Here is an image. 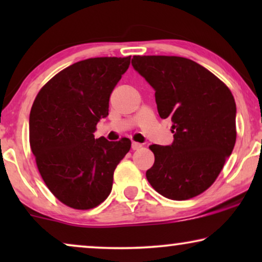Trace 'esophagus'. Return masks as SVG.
I'll use <instances>...</instances> for the list:
<instances>
[{
  "label": "esophagus",
  "instance_id": "obj_1",
  "mask_svg": "<svg viewBox=\"0 0 262 262\" xmlns=\"http://www.w3.org/2000/svg\"><path fill=\"white\" fill-rule=\"evenodd\" d=\"M131 148H132V150H138V149L142 148V144H141V143H137V142H132Z\"/></svg>",
  "mask_w": 262,
  "mask_h": 262
}]
</instances>
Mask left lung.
I'll return each instance as SVG.
<instances>
[{"label": "left lung", "mask_w": 262, "mask_h": 262, "mask_svg": "<svg viewBox=\"0 0 262 262\" xmlns=\"http://www.w3.org/2000/svg\"><path fill=\"white\" fill-rule=\"evenodd\" d=\"M132 67L155 89L157 111L171 120V145L152 144L146 179L168 199L186 200L216 181L236 142V103L224 82L178 56H134Z\"/></svg>", "instance_id": "1"}]
</instances>
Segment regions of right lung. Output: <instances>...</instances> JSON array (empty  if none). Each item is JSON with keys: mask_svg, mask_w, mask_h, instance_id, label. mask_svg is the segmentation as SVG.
Here are the masks:
<instances>
[{"mask_svg": "<svg viewBox=\"0 0 262 262\" xmlns=\"http://www.w3.org/2000/svg\"><path fill=\"white\" fill-rule=\"evenodd\" d=\"M128 57H96L56 74L42 85L30 114V144L45 185L64 205L89 210L112 191L113 173L131 141L94 138L108 116L110 95Z\"/></svg>", "mask_w": 262, "mask_h": 262, "instance_id": "obj_1", "label": "right lung"}]
</instances>
